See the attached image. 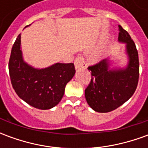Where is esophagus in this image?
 I'll use <instances>...</instances> for the list:
<instances>
[{
	"label": "esophagus",
	"mask_w": 148,
	"mask_h": 148,
	"mask_svg": "<svg viewBox=\"0 0 148 148\" xmlns=\"http://www.w3.org/2000/svg\"><path fill=\"white\" fill-rule=\"evenodd\" d=\"M74 66H75L76 69L81 67H86V64L83 56H82L81 55H77L75 58V60H74Z\"/></svg>",
	"instance_id": "1"
}]
</instances>
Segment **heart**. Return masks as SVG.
Returning <instances> with one entry per match:
<instances>
[{"instance_id":"heart-1","label":"heart","mask_w":148,"mask_h":148,"mask_svg":"<svg viewBox=\"0 0 148 148\" xmlns=\"http://www.w3.org/2000/svg\"><path fill=\"white\" fill-rule=\"evenodd\" d=\"M100 58V52H97L95 55H93V58L94 59H97V58Z\"/></svg>"}]
</instances>
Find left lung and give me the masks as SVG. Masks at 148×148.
Here are the masks:
<instances>
[{"label": "left lung", "instance_id": "1", "mask_svg": "<svg viewBox=\"0 0 148 148\" xmlns=\"http://www.w3.org/2000/svg\"><path fill=\"white\" fill-rule=\"evenodd\" d=\"M119 27V42L126 43L128 63L125 69H110L109 59L88 67L91 81L85 90L88 105L98 112H109L126 102L136 90L140 63L136 47L127 31Z\"/></svg>", "mask_w": 148, "mask_h": 148}]
</instances>
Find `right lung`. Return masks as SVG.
<instances>
[{"label": "right lung", "mask_w": 148, "mask_h": 148, "mask_svg": "<svg viewBox=\"0 0 148 148\" xmlns=\"http://www.w3.org/2000/svg\"><path fill=\"white\" fill-rule=\"evenodd\" d=\"M8 71L18 96L31 106L43 110L60 102L65 87L75 74L74 63L57 62L44 69H36L26 63L21 49V34L12 48Z\"/></svg>", "instance_id": "right-lung-1"}]
</instances>
